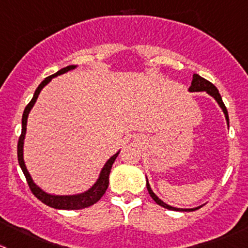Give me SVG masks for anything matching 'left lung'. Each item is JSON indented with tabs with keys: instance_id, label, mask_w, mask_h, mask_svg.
<instances>
[{
	"instance_id": "left-lung-1",
	"label": "left lung",
	"mask_w": 248,
	"mask_h": 248,
	"mask_svg": "<svg viewBox=\"0 0 248 248\" xmlns=\"http://www.w3.org/2000/svg\"><path fill=\"white\" fill-rule=\"evenodd\" d=\"M188 91H190V93H207L209 96H212V97L217 101V103H218L219 107L221 108V110H223L224 115H225L226 123H228V125H229L228 110H226L225 105H224L223 100H221V96H220V93H219L218 89H217V87L214 86L212 82H209L208 80H206V79H203L202 77H200L199 74H193L192 81H191V86H190V89H188ZM146 186H147V190H148V193H150V196L155 200V203L159 204L161 207H164V208L170 209V211H180V212H192V211H196V209L201 208V206L196 207V208H176V207L169 206V204H167L166 202L162 201V200L159 199V197H158L155 192H153L152 188H151V186H150V183H148L147 176H146Z\"/></svg>"
}]
</instances>
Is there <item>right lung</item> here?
<instances>
[{"mask_svg": "<svg viewBox=\"0 0 248 248\" xmlns=\"http://www.w3.org/2000/svg\"><path fill=\"white\" fill-rule=\"evenodd\" d=\"M77 67L78 65H68V67L62 68V69L58 70V72L55 73L53 75L46 78V79H45L44 81L37 86L36 91H35L34 93V97H32V100L30 101L29 105L25 107L24 113H23L22 135H20L19 141H18V162H19L20 168H22L25 178H27V181L28 184H29L30 190H31V192L34 193L35 196H36L40 201L44 202L46 206L52 207V208H56V209H82L95 204L96 202H97L103 195H105L106 190H107L108 184H109L110 169H112V166L113 163H114L115 158L118 157V155H119L120 152L119 150L115 155H113L112 157L106 162L103 168L101 169L100 175H98L96 183L93 184L89 190L84 191V192L81 193H75V195H53V193L46 192V191L42 190L40 186H37L36 184L34 183L31 175H30L29 171H28L27 166H25V162H24V139H25V134H27V123H28V117H29L30 110H31L32 107H34L35 102H36L37 97H39L42 89H44V87L46 86V85L53 79V78L64 74V73L69 72V70L75 69Z\"/></svg>", "mask_w": 248, "mask_h": 248, "instance_id": "1", "label": "right lung"}]
</instances>
